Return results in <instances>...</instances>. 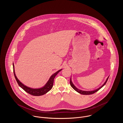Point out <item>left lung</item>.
<instances>
[{"instance_id":"obj_1","label":"left lung","mask_w":123,"mask_h":123,"mask_svg":"<svg viewBox=\"0 0 123 123\" xmlns=\"http://www.w3.org/2000/svg\"><path fill=\"white\" fill-rule=\"evenodd\" d=\"M109 76L107 78L105 82H104V83L99 88L96 89V90H94L93 91H83V90H80L78 88H76V87H75V86L73 84V83H72V82L71 81V78H70V86H71V87L73 88L75 91H76V92H77L78 93H79V94H84V95H89V94H94V93L96 92L97 91H98V90H99V89L101 88H102L105 85V83H106V82L108 80V79L109 78Z\"/></svg>"}]
</instances>
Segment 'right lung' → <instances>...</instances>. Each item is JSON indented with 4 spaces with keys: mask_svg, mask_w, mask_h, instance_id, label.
Instances as JSON below:
<instances>
[{
    "mask_svg": "<svg viewBox=\"0 0 123 123\" xmlns=\"http://www.w3.org/2000/svg\"><path fill=\"white\" fill-rule=\"evenodd\" d=\"M13 72H14V76L19 86L21 88H22L27 93L34 96L42 95L44 94H46L48 91H49L53 88V81H54L55 77L58 74V73L59 71L62 70V69L59 70L50 76L49 80L47 81V83L45 84V85L44 87L41 88H29L24 85V84H23L18 79V78L17 77V76H16V74H15V70H14V65L13 64Z\"/></svg>",
    "mask_w": 123,
    "mask_h": 123,
    "instance_id": "1",
    "label": "right lung"
}]
</instances>
